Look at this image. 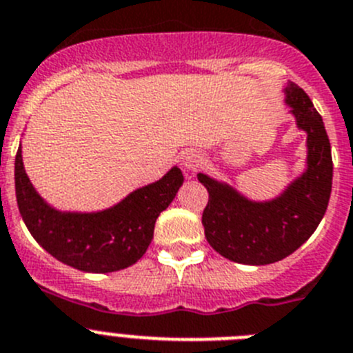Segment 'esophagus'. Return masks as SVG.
I'll list each match as a JSON object with an SVG mask.
<instances>
[{"label":"esophagus","instance_id":"1","mask_svg":"<svg viewBox=\"0 0 353 353\" xmlns=\"http://www.w3.org/2000/svg\"><path fill=\"white\" fill-rule=\"evenodd\" d=\"M181 161H183V169H184V174H186V177L192 179V177L195 176L196 170H199L200 163H202V158H200V154H196L195 151H190V153L184 154Z\"/></svg>","mask_w":353,"mask_h":353}]
</instances>
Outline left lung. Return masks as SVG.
<instances>
[{"label":"left lung","mask_w":353,"mask_h":353,"mask_svg":"<svg viewBox=\"0 0 353 353\" xmlns=\"http://www.w3.org/2000/svg\"><path fill=\"white\" fill-rule=\"evenodd\" d=\"M285 103L297 130L306 133V165L297 177L268 200H253L220 181L199 172L209 192L202 214L205 239L232 262L268 265L292 255L316 230L332 188V157L322 116L299 85L288 81Z\"/></svg>","instance_id":"obj_1"}]
</instances>
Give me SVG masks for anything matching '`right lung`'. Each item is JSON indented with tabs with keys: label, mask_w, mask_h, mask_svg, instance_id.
<instances>
[{
	"label": "right lung",
	"mask_w": 353,
	"mask_h": 353,
	"mask_svg": "<svg viewBox=\"0 0 353 353\" xmlns=\"http://www.w3.org/2000/svg\"><path fill=\"white\" fill-rule=\"evenodd\" d=\"M174 165L154 183L133 190L101 211H61L34 190L22 161L15 157V195L28 230L47 253L84 272L121 271L142 259L153 241L154 223L183 186Z\"/></svg>",
	"instance_id": "right-lung-1"
}]
</instances>
